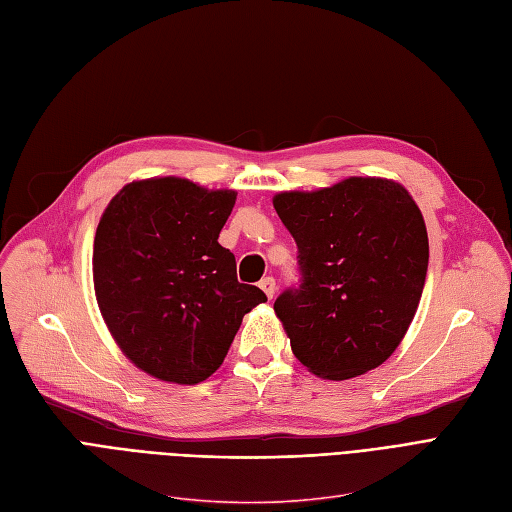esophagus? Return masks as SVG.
Listing matches in <instances>:
<instances>
[{"mask_svg":"<svg viewBox=\"0 0 512 512\" xmlns=\"http://www.w3.org/2000/svg\"><path fill=\"white\" fill-rule=\"evenodd\" d=\"M259 287H261L263 293L268 295V299H272L274 293H276V280H274L272 276H266V278H263V280L259 282Z\"/></svg>","mask_w":512,"mask_h":512,"instance_id":"esophagus-1","label":"esophagus"}]
</instances>
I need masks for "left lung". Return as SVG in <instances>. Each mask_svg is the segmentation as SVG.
<instances>
[{
  "label": "left lung",
  "mask_w": 512,
  "mask_h": 512,
  "mask_svg": "<svg viewBox=\"0 0 512 512\" xmlns=\"http://www.w3.org/2000/svg\"><path fill=\"white\" fill-rule=\"evenodd\" d=\"M274 208L297 242L301 285L274 310L297 361L350 380L399 348L418 310L428 234L401 183L350 177L316 192H280Z\"/></svg>",
  "instance_id": "1"
}]
</instances>
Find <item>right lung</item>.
<instances>
[{
	"label": "right lung",
	"mask_w": 512,
	"mask_h": 512,
	"mask_svg": "<svg viewBox=\"0 0 512 512\" xmlns=\"http://www.w3.org/2000/svg\"><path fill=\"white\" fill-rule=\"evenodd\" d=\"M234 204V189L156 177L124 185L99 221V310L130 363L162 382H204L221 367L242 316L268 301L238 282L234 255L217 242Z\"/></svg>",
	"instance_id": "1"
}]
</instances>
